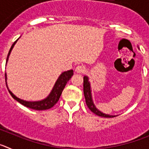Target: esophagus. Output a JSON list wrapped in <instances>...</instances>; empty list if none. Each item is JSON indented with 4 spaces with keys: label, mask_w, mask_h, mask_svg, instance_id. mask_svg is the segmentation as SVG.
Masks as SVG:
<instances>
[{
    "label": "esophagus",
    "mask_w": 149,
    "mask_h": 149,
    "mask_svg": "<svg viewBox=\"0 0 149 149\" xmlns=\"http://www.w3.org/2000/svg\"><path fill=\"white\" fill-rule=\"evenodd\" d=\"M75 72H77V73L82 74L85 72V68H84V66H83V65H77L75 68Z\"/></svg>",
    "instance_id": "obj_1"
}]
</instances>
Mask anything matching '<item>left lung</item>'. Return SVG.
Returning a JSON list of instances; mask_svg holds the SVG:
<instances>
[{
    "mask_svg": "<svg viewBox=\"0 0 149 149\" xmlns=\"http://www.w3.org/2000/svg\"><path fill=\"white\" fill-rule=\"evenodd\" d=\"M92 90H91L90 83L89 81V77L87 76H84V94L86 100V103L87 107H89L91 111L96 114L97 116H99L101 117H105V118H111V117H115L116 116L108 115V114L103 113L102 112L98 110L95 106L93 103V97H92Z\"/></svg>",
    "mask_w": 149,
    "mask_h": 149,
    "instance_id": "left-lung-1",
    "label": "left lung"
}]
</instances>
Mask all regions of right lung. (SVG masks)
I'll use <instances>...</instances> for the list:
<instances>
[{
	"instance_id": "1",
	"label": "right lung",
	"mask_w": 149,
	"mask_h": 149,
	"mask_svg": "<svg viewBox=\"0 0 149 149\" xmlns=\"http://www.w3.org/2000/svg\"><path fill=\"white\" fill-rule=\"evenodd\" d=\"M19 39V38H18ZM17 39L15 42L13 43V45L11 46V48H10L9 53H8L7 57H6V63L8 61V59H9V56H10V53H11L12 49L13 48L14 45H15L16 42L18 41ZM74 74L73 70H68L66 72H64L61 74L60 75V77H58V79L56 80V83H55L53 89L51 90V93L48 95V96L47 98H45V99L42 100V101H24V100L20 99V98H17L15 95L12 93L10 89H8L9 90V93H10V95H12L13 98L15 100H16L17 101H18L19 103H21L22 104H23L24 106L29 107L30 109H33V110H48V109L51 108L52 107L54 106L57 101H59L60 98V95L62 94V92L65 88V85H66L67 82H68L69 80H70L71 77H72ZM5 79H6V86H7V83H6V74L5 73Z\"/></svg>"
}]
</instances>
